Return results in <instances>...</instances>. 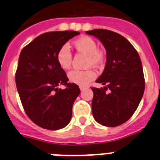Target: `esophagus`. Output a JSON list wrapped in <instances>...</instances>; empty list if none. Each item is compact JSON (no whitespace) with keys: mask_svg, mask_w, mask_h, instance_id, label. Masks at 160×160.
<instances>
[{"mask_svg":"<svg viewBox=\"0 0 160 160\" xmlns=\"http://www.w3.org/2000/svg\"><path fill=\"white\" fill-rule=\"evenodd\" d=\"M80 90H81V91H82V90H85V87H80Z\"/></svg>","mask_w":160,"mask_h":160,"instance_id":"esophagus-1","label":"esophagus"}]
</instances>
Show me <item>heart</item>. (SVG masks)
Instances as JSON below:
<instances>
[{
  "label": "heart",
  "instance_id": "b5f03b06",
  "mask_svg": "<svg viewBox=\"0 0 160 160\" xmlns=\"http://www.w3.org/2000/svg\"><path fill=\"white\" fill-rule=\"evenodd\" d=\"M73 45L78 51L87 55V66L88 67H99L104 63L105 54L102 50L98 49L97 43L93 38L88 36L81 37L73 42ZM57 62L63 70H68L71 66L72 53L67 44L62 45L58 50ZM68 78L71 82L80 87H86L95 79L96 73L92 69L85 70H73L68 73Z\"/></svg>",
  "mask_w": 160,
  "mask_h": 160
}]
</instances>
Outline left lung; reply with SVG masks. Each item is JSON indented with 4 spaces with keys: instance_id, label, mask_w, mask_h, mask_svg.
<instances>
[{
    "instance_id": "1",
    "label": "left lung",
    "mask_w": 160,
    "mask_h": 160,
    "mask_svg": "<svg viewBox=\"0 0 160 160\" xmlns=\"http://www.w3.org/2000/svg\"><path fill=\"white\" fill-rule=\"evenodd\" d=\"M100 40L107 50V63L96 80L104 87H91L94 119L106 127L127 122L136 111L145 89L143 70L138 52L122 35L107 29L86 31Z\"/></svg>"
}]
</instances>
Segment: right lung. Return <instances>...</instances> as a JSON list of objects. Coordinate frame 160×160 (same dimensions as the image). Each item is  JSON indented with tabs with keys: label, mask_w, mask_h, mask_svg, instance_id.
Listing matches in <instances>:
<instances>
[{
	"label": "right lung",
	"mask_w": 160,
	"mask_h": 160,
	"mask_svg": "<svg viewBox=\"0 0 160 160\" xmlns=\"http://www.w3.org/2000/svg\"><path fill=\"white\" fill-rule=\"evenodd\" d=\"M78 31L42 33L22 49L15 75L25 112L32 122L47 130L65 128L71 119L78 86L69 79L57 62V52ZM66 86L64 90L57 87Z\"/></svg>",
	"instance_id": "obj_1"
}]
</instances>
